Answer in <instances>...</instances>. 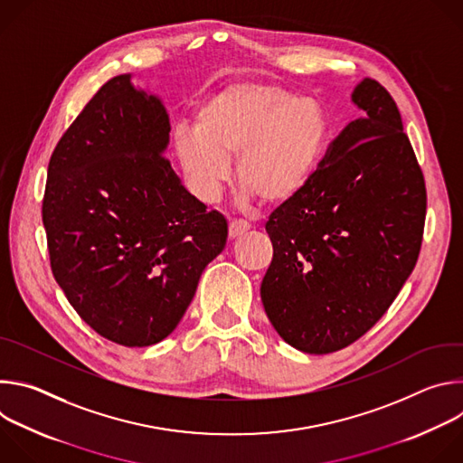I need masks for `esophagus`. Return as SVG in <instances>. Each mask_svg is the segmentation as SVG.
<instances>
[{
	"instance_id": "1",
	"label": "esophagus",
	"mask_w": 463,
	"mask_h": 463,
	"mask_svg": "<svg viewBox=\"0 0 463 463\" xmlns=\"http://www.w3.org/2000/svg\"><path fill=\"white\" fill-rule=\"evenodd\" d=\"M249 229H250V225L247 222H231L229 223V238L236 240L241 234H245Z\"/></svg>"
}]
</instances>
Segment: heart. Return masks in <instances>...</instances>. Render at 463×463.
<instances>
[{"label": "heart", "instance_id": "1", "mask_svg": "<svg viewBox=\"0 0 463 463\" xmlns=\"http://www.w3.org/2000/svg\"><path fill=\"white\" fill-rule=\"evenodd\" d=\"M327 137V117L313 97L271 82L232 84L211 97L195 126L179 124L175 157L197 195L216 202L238 159V183L268 205L295 197L309 181Z\"/></svg>", "mask_w": 463, "mask_h": 463}]
</instances>
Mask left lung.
Wrapping results in <instances>:
<instances>
[{
	"instance_id": "obj_1",
	"label": "left lung",
	"mask_w": 463,
	"mask_h": 463,
	"mask_svg": "<svg viewBox=\"0 0 463 463\" xmlns=\"http://www.w3.org/2000/svg\"><path fill=\"white\" fill-rule=\"evenodd\" d=\"M306 186L266 223L260 295L279 335L304 354L346 348L386 313L421 249L427 192L398 106L375 80Z\"/></svg>"
}]
</instances>
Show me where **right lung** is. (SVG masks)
<instances>
[{
    "mask_svg": "<svg viewBox=\"0 0 463 463\" xmlns=\"http://www.w3.org/2000/svg\"><path fill=\"white\" fill-rule=\"evenodd\" d=\"M170 117L131 75L106 82L56 145L43 195L52 275L95 332L129 348L166 339L225 218L192 195L165 152Z\"/></svg>",
    "mask_w": 463,
    "mask_h": 463,
    "instance_id": "right-lung-1",
    "label": "right lung"
}]
</instances>
